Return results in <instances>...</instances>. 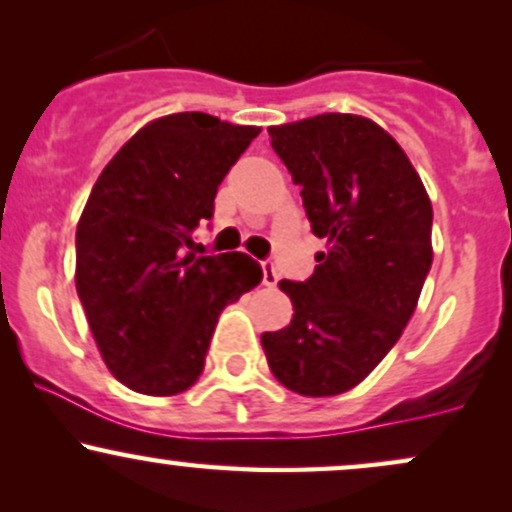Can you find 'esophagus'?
I'll list each match as a JSON object with an SVG mask.
<instances>
[{"mask_svg":"<svg viewBox=\"0 0 512 512\" xmlns=\"http://www.w3.org/2000/svg\"><path fill=\"white\" fill-rule=\"evenodd\" d=\"M262 283L264 286H269V288H274L276 283H279V272H276V267H274V262L272 260H264L262 262Z\"/></svg>","mask_w":512,"mask_h":512,"instance_id":"1","label":"esophagus"}]
</instances>
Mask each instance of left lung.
<instances>
[{
  "mask_svg": "<svg viewBox=\"0 0 512 512\" xmlns=\"http://www.w3.org/2000/svg\"><path fill=\"white\" fill-rule=\"evenodd\" d=\"M312 233L329 243L315 274L279 281L286 329L262 334L269 369L300 396H336L396 346L432 269V202L384 128L353 114L272 126Z\"/></svg>",
  "mask_w": 512,
  "mask_h": 512,
  "instance_id": "obj_1",
  "label": "left lung"
}]
</instances>
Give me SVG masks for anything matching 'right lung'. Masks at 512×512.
I'll list each match as a JSON object with an SVG mask.
<instances>
[{
	"instance_id": "right-lung-1",
	"label": "right lung",
	"mask_w": 512,
	"mask_h": 512,
	"mask_svg": "<svg viewBox=\"0 0 512 512\" xmlns=\"http://www.w3.org/2000/svg\"><path fill=\"white\" fill-rule=\"evenodd\" d=\"M257 133L202 112L164 116L140 128L92 186L76 229V291L109 372L128 389H190L221 310L262 281L245 252H188Z\"/></svg>"
}]
</instances>
